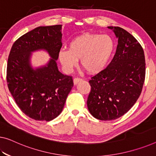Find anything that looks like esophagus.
<instances>
[{"mask_svg": "<svg viewBox=\"0 0 156 156\" xmlns=\"http://www.w3.org/2000/svg\"><path fill=\"white\" fill-rule=\"evenodd\" d=\"M82 81V79H81V78H80V77H75V78H74V80H73V82H74V84H77V83H79V82H80V81Z\"/></svg>", "mask_w": 156, "mask_h": 156, "instance_id": "34e87169", "label": "esophagus"}]
</instances>
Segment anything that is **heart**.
Here are the masks:
<instances>
[{"instance_id":"1","label":"heart","mask_w":156,"mask_h":156,"mask_svg":"<svg viewBox=\"0 0 156 156\" xmlns=\"http://www.w3.org/2000/svg\"><path fill=\"white\" fill-rule=\"evenodd\" d=\"M115 43L108 35L84 33L72 40L68 49H62L58 58L65 70L70 73L80 58L81 66L89 73H97L106 66L113 54Z\"/></svg>"}]
</instances>
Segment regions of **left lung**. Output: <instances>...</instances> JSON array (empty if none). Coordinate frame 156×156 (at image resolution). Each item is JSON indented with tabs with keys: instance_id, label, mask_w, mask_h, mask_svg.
<instances>
[{
	"instance_id": "obj_1",
	"label": "left lung",
	"mask_w": 156,
	"mask_h": 156,
	"mask_svg": "<svg viewBox=\"0 0 156 156\" xmlns=\"http://www.w3.org/2000/svg\"><path fill=\"white\" fill-rule=\"evenodd\" d=\"M118 38L116 54L109 66L91 76L87 99L90 113L101 121H112L127 113L142 93L145 80L144 50L123 28L108 26Z\"/></svg>"
}]
</instances>
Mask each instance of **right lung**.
I'll return each mask as SVG.
<instances>
[{
	"instance_id": "right-lung-1",
	"label": "right lung",
	"mask_w": 156,
	"mask_h": 156,
	"mask_svg": "<svg viewBox=\"0 0 156 156\" xmlns=\"http://www.w3.org/2000/svg\"><path fill=\"white\" fill-rule=\"evenodd\" d=\"M61 26H40L29 31L14 42L8 56L9 92L21 111L35 121L56 118L74 85L73 77L60 73L56 62L62 47ZM38 49L47 50L52 59L33 70L30 53Z\"/></svg>"
}]
</instances>
